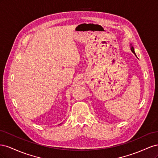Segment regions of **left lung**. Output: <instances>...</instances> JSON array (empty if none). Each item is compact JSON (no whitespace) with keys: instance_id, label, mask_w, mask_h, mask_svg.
Returning a JSON list of instances; mask_svg holds the SVG:
<instances>
[{"instance_id":"1","label":"left lung","mask_w":158,"mask_h":158,"mask_svg":"<svg viewBox=\"0 0 158 158\" xmlns=\"http://www.w3.org/2000/svg\"><path fill=\"white\" fill-rule=\"evenodd\" d=\"M131 51H132V52H133V53L136 55V54H135V50H134V48H133V47H131Z\"/></svg>"}]
</instances>
